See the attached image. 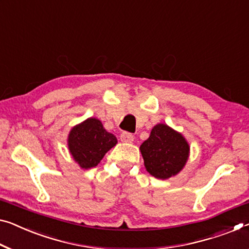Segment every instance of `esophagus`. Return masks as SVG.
<instances>
[{
  "label": "esophagus",
  "instance_id": "1",
  "mask_svg": "<svg viewBox=\"0 0 249 249\" xmlns=\"http://www.w3.org/2000/svg\"><path fill=\"white\" fill-rule=\"evenodd\" d=\"M121 141L124 143H132L134 141V135L131 134V133L124 132L121 134Z\"/></svg>",
  "mask_w": 249,
  "mask_h": 249
}]
</instances>
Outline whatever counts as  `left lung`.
I'll return each mask as SVG.
<instances>
[{"mask_svg": "<svg viewBox=\"0 0 249 249\" xmlns=\"http://www.w3.org/2000/svg\"><path fill=\"white\" fill-rule=\"evenodd\" d=\"M146 171L157 179H169L182 171L190 154L188 141L166 124H157L141 144Z\"/></svg>", "mask_w": 249, "mask_h": 249, "instance_id": "obj_1", "label": "left lung"}]
</instances>
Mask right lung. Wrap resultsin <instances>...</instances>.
I'll return each mask as SVG.
<instances>
[{"label": "right lung", "instance_id": "1", "mask_svg": "<svg viewBox=\"0 0 249 249\" xmlns=\"http://www.w3.org/2000/svg\"><path fill=\"white\" fill-rule=\"evenodd\" d=\"M68 150L81 169L94 168L117 144L116 136L107 132L98 118L89 117L70 129Z\"/></svg>", "mask_w": 249, "mask_h": 249}]
</instances>
